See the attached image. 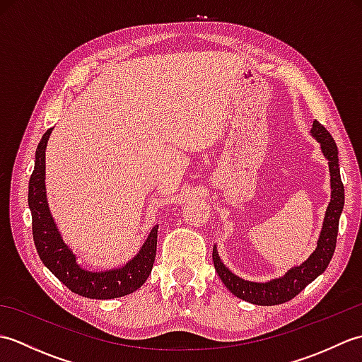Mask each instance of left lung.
<instances>
[{
	"label": "left lung",
	"mask_w": 362,
	"mask_h": 362,
	"mask_svg": "<svg viewBox=\"0 0 362 362\" xmlns=\"http://www.w3.org/2000/svg\"><path fill=\"white\" fill-rule=\"evenodd\" d=\"M311 135L320 143V149L328 160L329 175H332V179H329V182H332V201H329L325 213L324 226H322V232L317 240V247L311 253L310 258L303 261L300 266L292 267L291 271L280 276V279H274L266 283H257L240 279V276L235 275L221 261L216 245L213 247V263L219 279L233 296L249 303L272 306L289 302L298 292H302L308 286L311 281L316 280L328 267L329 261L333 258L337 230H339V218L344 209V185L341 180L339 158H337V146L333 136L329 135L328 130L317 119L313 122Z\"/></svg>",
	"instance_id": "1"
}]
</instances>
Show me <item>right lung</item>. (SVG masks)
Returning <instances> with one entry per match:
<instances>
[{
	"label": "right lung",
	"instance_id": "add662e5",
	"mask_svg": "<svg viewBox=\"0 0 362 362\" xmlns=\"http://www.w3.org/2000/svg\"><path fill=\"white\" fill-rule=\"evenodd\" d=\"M52 127L42 136L35 151V165L29 179L28 202L33 214V235L35 249L43 264L62 281L68 289L87 298H117L132 294L141 288L152 271L157 253V230L152 227L140 252L119 269L91 272L82 269L76 255L64 243L59 228L51 216L45 187V152Z\"/></svg>",
	"mask_w": 362,
	"mask_h": 362
}]
</instances>
